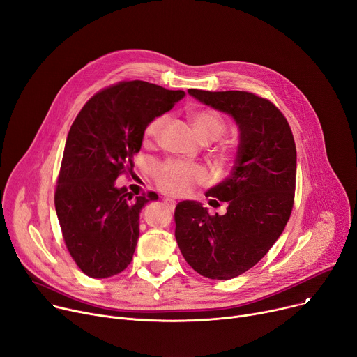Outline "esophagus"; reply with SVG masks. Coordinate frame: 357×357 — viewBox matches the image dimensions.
Instances as JSON below:
<instances>
[{
    "instance_id": "1",
    "label": "esophagus",
    "mask_w": 357,
    "mask_h": 357,
    "mask_svg": "<svg viewBox=\"0 0 357 357\" xmlns=\"http://www.w3.org/2000/svg\"><path fill=\"white\" fill-rule=\"evenodd\" d=\"M164 203L169 206L170 208H174L176 207V202L173 199H164Z\"/></svg>"
}]
</instances>
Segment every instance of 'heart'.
Here are the masks:
<instances>
[{
  "mask_svg": "<svg viewBox=\"0 0 357 357\" xmlns=\"http://www.w3.org/2000/svg\"><path fill=\"white\" fill-rule=\"evenodd\" d=\"M165 122V115H157L146 122L142 137L144 142H151L160 134ZM190 123L196 137L200 141L212 142L218 139L226 130L223 116L213 109H200L190 114ZM206 174L197 165L181 161H165L154 169V180L160 190L170 196H183L192 190L197 183L204 181Z\"/></svg>",
  "mask_w": 357,
  "mask_h": 357,
  "instance_id": "obj_1",
  "label": "heart"
}]
</instances>
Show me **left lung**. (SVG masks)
<instances>
[{
  "instance_id": "1",
  "label": "left lung",
  "mask_w": 357,
  "mask_h": 357,
  "mask_svg": "<svg viewBox=\"0 0 357 357\" xmlns=\"http://www.w3.org/2000/svg\"><path fill=\"white\" fill-rule=\"evenodd\" d=\"M188 93L235 119L239 145L232 173L206 193L226 202V213L211 216L197 202H180L176 241L200 275L230 280L257 265L284 232L294 204L296 142L285 116L265 98L242 91Z\"/></svg>"
}]
</instances>
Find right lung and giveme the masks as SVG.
Segmentation results:
<instances>
[{
  "label": "right lung",
  "mask_w": 357,
  "mask_h": 357,
  "mask_svg": "<svg viewBox=\"0 0 357 357\" xmlns=\"http://www.w3.org/2000/svg\"><path fill=\"white\" fill-rule=\"evenodd\" d=\"M184 95L144 80L119 82L93 95L72 123L54 206L69 254L88 277L109 278L131 264L141 208L158 196L132 199L115 180L141 150L146 122Z\"/></svg>",
  "instance_id": "right-lung-1"
}]
</instances>
